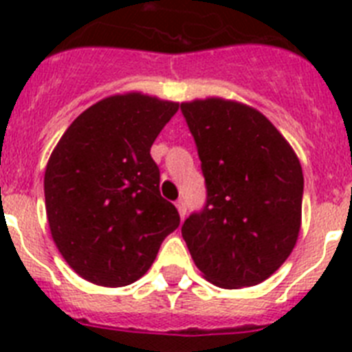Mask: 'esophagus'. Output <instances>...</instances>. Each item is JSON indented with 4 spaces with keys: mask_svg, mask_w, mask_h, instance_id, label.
I'll return each mask as SVG.
<instances>
[{
    "mask_svg": "<svg viewBox=\"0 0 352 352\" xmlns=\"http://www.w3.org/2000/svg\"><path fill=\"white\" fill-rule=\"evenodd\" d=\"M176 208H178L179 217H182V219H185V214H186V206H185V203H183V201H178V203H176Z\"/></svg>",
    "mask_w": 352,
    "mask_h": 352,
    "instance_id": "34e87169",
    "label": "esophagus"
}]
</instances>
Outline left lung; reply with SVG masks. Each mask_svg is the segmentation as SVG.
<instances>
[{
	"label": "left lung",
	"instance_id": "1",
	"mask_svg": "<svg viewBox=\"0 0 352 352\" xmlns=\"http://www.w3.org/2000/svg\"><path fill=\"white\" fill-rule=\"evenodd\" d=\"M208 201L182 234L195 266L223 289L257 285L280 268L301 227L303 170L287 139L257 109L220 96L182 104Z\"/></svg>",
	"mask_w": 352,
	"mask_h": 352
}]
</instances>
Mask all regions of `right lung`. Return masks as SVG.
I'll list each match as a JSON object with an SVG mask.
<instances>
[{
	"label": "right lung",
	"mask_w": 352,
	"mask_h": 352,
	"mask_svg": "<svg viewBox=\"0 0 352 352\" xmlns=\"http://www.w3.org/2000/svg\"><path fill=\"white\" fill-rule=\"evenodd\" d=\"M178 109L141 91L105 96L72 121L52 149L43 176L49 229L84 280L104 287L139 280L179 226L149 155Z\"/></svg>",
	"instance_id": "1"
}]
</instances>
